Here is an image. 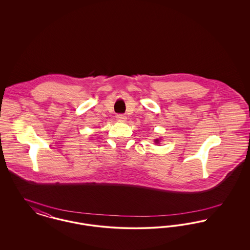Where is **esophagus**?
I'll return each mask as SVG.
<instances>
[{
    "mask_svg": "<svg viewBox=\"0 0 250 250\" xmlns=\"http://www.w3.org/2000/svg\"><path fill=\"white\" fill-rule=\"evenodd\" d=\"M116 118H117V120L119 121V122H125V120H126V116L125 115H124V114H117L116 115Z\"/></svg>",
    "mask_w": 250,
    "mask_h": 250,
    "instance_id": "1",
    "label": "esophagus"
}]
</instances>
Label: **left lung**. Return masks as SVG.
Masks as SVG:
<instances>
[{
	"label": "left lung",
	"instance_id": "8db88e82",
	"mask_svg": "<svg viewBox=\"0 0 250 250\" xmlns=\"http://www.w3.org/2000/svg\"><path fill=\"white\" fill-rule=\"evenodd\" d=\"M159 143V141L158 140H155V143Z\"/></svg>",
	"mask_w": 250,
	"mask_h": 250
}]
</instances>
